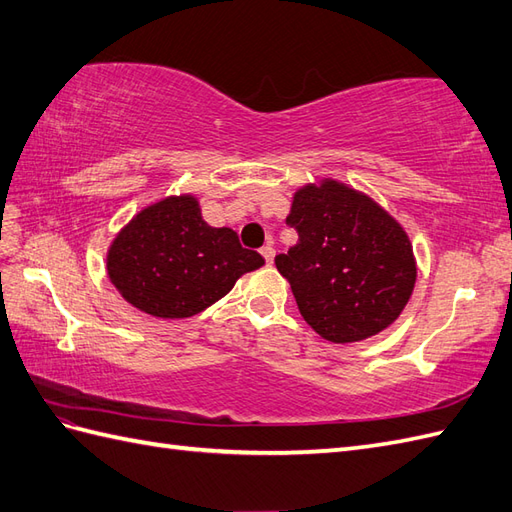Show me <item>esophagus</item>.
Instances as JSON below:
<instances>
[{"label":"esophagus","mask_w":512,"mask_h":512,"mask_svg":"<svg viewBox=\"0 0 512 512\" xmlns=\"http://www.w3.org/2000/svg\"><path fill=\"white\" fill-rule=\"evenodd\" d=\"M260 254H263V258L267 260V265L273 263V256H276V249H273L271 243H267L263 249H260Z\"/></svg>","instance_id":"obj_1"}]
</instances>
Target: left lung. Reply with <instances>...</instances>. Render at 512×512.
Instances as JSON below:
<instances>
[{
    "instance_id": "8db88e82",
    "label": "left lung",
    "mask_w": 512,
    "mask_h": 512,
    "mask_svg": "<svg viewBox=\"0 0 512 512\" xmlns=\"http://www.w3.org/2000/svg\"><path fill=\"white\" fill-rule=\"evenodd\" d=\"M297 245L276 256L299 313L323 339L354 343L400 317L417 269L406 232L369 197L326 180L293 197Z\"/></svg>"
}]
</instances>
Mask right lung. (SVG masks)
Here are the masks:
<instances>
[{
    "instance_id": "right-lung-1",
    "label": "right lung",
    "mask_w": 512,
    "mask_h": 512,
    "mask_svg": "<svg viewBox=\"0 0 512 512\" xmlns=\"http://www.w3.org/2000/svg\"><path fill=\"white\" fill-rule=\"evenodd\" d=\"M265 265L230 228L202 219L191 195L167 197L141 210L110 245L108 276L126 302L162 319L202 313L243 273Z\"/></svg>"
}]
</instances>
